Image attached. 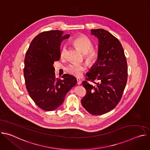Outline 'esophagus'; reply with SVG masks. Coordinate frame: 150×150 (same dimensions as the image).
<instances>
[{
  "instance_id": "obj_1",
  "label": "esophagus",
  "mask_w": 150,
  "mask_h": 150,
  "mask_svg": "<svg viewBox=\"0 0 150 150\" xmlns=\"http://www.w3.org/2000/svg\"><path fill=\"white\" fill-rule=\"evenodd\" d=\"M76 81H77V84H78V85H81V84L82 81H81V80L80 79L77 78V79H76Z\"/></svg>"
}]
</instances>
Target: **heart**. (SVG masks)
<instances>
[{
    "mask_svg": "<svg viewBox=\"0 0 150 150\" xmlns=\"http://www.w3.org/2000/svg\"><path fill=\"white\" fill-rule=\"evenodd\" d=\"M74 44L83 53L86 60L93 64L95 63L98 58V52L95 49H92L93 43L86 36L82 35L76 38L74 40ZM67 48L63 46L61 50L60 56L62 57L65 55ZM87 67L85 64L72 63L67 68V71L71 75L75 77H81L83 72L86 70Z\"/></svg>",
    "mask_w": 150,
    "mask_h": 150,
    "instance_id": "1",
    "label": "heart"
}]
</instances>
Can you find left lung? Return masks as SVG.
Returning <instances> with one entry per match:
<instances>
[{"mask_svg": "<svg viewBox=\"0 0 150 150\" xmlns=\"http://www.w3.org/2000/svg\"><path fill=\"white\" fill-rule=\"evenodd\" d=\"M91 34L98 40V58L87 76L95 84L82 82L87 94L81 103L90 114L101 115L113 110L121 99L127 78V62L121 43L111 33L95 29Z\"/></svg>", "mask_w": 150, "mask_h": 150, "instance_id": "left-lung-1", "label": "left lung"}]
</instances>
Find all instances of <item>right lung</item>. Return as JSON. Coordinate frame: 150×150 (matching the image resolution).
<instances>
[{
  "mask_svg": "<svg viewBox=\"0 0 150 150\" xmlns=\"http://www.w3.org/2000/svg\"><path fill=\"white\" fill-rule=\"evenodd\" d=\"M59 30L42 32L32 40L26 52L24 75L27 90L35 103L45 111L57 109L76 84V78L63 75L56 78L53 63L60 57L62 41L69 37Z\"/></svg>",
  "mask_w": 150,
  "mask_h": 150,
  "instance_id": "right-lung-1",
  "label": "right lung"
}]
</instances>
